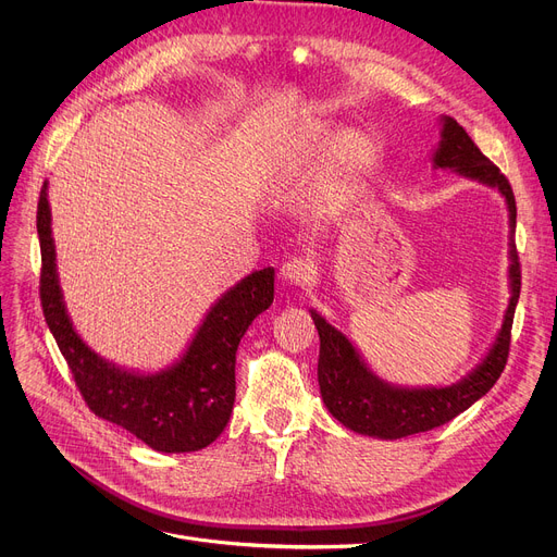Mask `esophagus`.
<instances>
[{"label":"esophagus","mask_w":557,"mask_h":557,"mask_svg":"<svg viewBox=\"0 0 557 557\" xmlns=\"http://www.w3.org/2000/svg\"><path fill=\"white\" fill-rule=\"evenodd\" d=\"M311 273H313L311 261H307L302 257H294V259L284 261L280 269V277L290 286H305L311 280Z\"/></svg>","instance_id":"esophagus-1"}]
</instances>
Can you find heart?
I'll use <instances>...</instances> for the list:
<instances>
[{
    "label": "heart",
    "instance_id": "b5f03b06",
    "mask_svg": "<svg viewBox=\"0 0 557 557\" xmlns=\"http://www.w3.org/2000/svg\"><path fill=\"white\" fill-rule=\"evenodd\" d=\"M334 139L323 131H311L302 141V156L307 158H323L330 153ZM370 146L361 135H343L335 144L332 152V166H330V187L341 191L352 185L363 169L368 166Z\"/></svg>",
    "mask_w": 557,
    "mask_h": 557
}]
</instances>
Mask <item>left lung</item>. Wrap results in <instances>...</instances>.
Instances as JSON below:
<instances>
[{
    "instance_id": "left-lung-1",
    "label": "left lung",
    "mask_w": 557,
    "mask_h": 557,
    "mask_svg": "<svg viewBox=\"0 0 557 557\" xmlns=\"http://www.w3.org/2000/svg\"><path fill=\"white\" fill-rule=\"evenodd\" d=\"M433 164L441 169H456L472 181H481L490 187H496L508 202L510 225L517 223V205L515 194L502 169L496 166L487 156L481 153L474 139L458 126L451 116H445L443 141L433 156ZM512 267V298L506 311L504 327L499 338L492 345L485 361L460 384L449 388H393L363 366L357 349L352 347L341 332L325 323L315 311H311L313 325L320 336V355H318V384L330 413L363 435L386 437H406L413 433L431 431L443 426L462 411H467L476 399H481L502 376L508 355H510V336H512V318L521 290V267L517 250H510Z\"/></svg>"
}]
</instances>
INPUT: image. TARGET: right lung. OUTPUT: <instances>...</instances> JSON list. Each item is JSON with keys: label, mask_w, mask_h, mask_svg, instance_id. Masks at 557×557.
<instances>
[{"label": "right lung", "mask_w": 557, "mask_h": 557, "mask_svg": "<svg viewBox=\"0 0 557 557\" xmlns=\"http://www.w3.org/2000/svg\"><path fill=\"white\" fill-rule=\"evenodd\" d=\"M40 305L90 411L131 431L156 451H198L225 429L234 404V361L252 320L273 302L275 271H255L212 307L187 355L160 374H133L99 359L74 332L55 277L47 183L38 200Z\"/></svg>", "instance_id": "1"}]
</instances>
